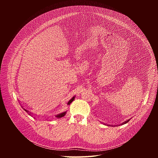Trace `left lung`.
Masks as SVG:
<instances>
[{"label":"left lung","instance_id":"1","mask_svg":"<svg viewBox=\"0 0 158 158\" xmlns=\"http://www.w3.org/2000/svg\"><path fill=\"white\" fill-rule=\"evenodd\" d=\"M129 119H128V120H127V121H125V122H124V123H122V124H121V125H123V124H126V123H127V122H129Z\"/></svg>","mask_w":158,"mask_h":158}]
</instances>
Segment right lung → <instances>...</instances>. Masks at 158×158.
<instances>
[{"label":"right lung","instance_id":"obj_1","mask_svg":"<svg viewBox=\"0 0 158 158\" xmlns=\"http://www.w3.org/2000/svg\"><path fill=\"white\" fill-rule=\"evenodd\" d=\"M74 99H75V96H74L71 100H69V101L68 102H67V104L70 105V104L74 100ZM24 110H26L27 112H29V111H28L27 110H26V109H24ZM65 114H66V112H62V113H60V114H58V115H56V118H60L64 116ZM29 115H30V114H29Z\"/></svg>","mask_w":158,"mask_h":158}]
</instances>
